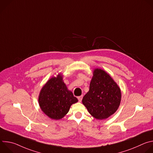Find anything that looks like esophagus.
I'll use <instances>...</instances> for the list:
<instances>
[{
    "mask_svg": "<svg viewBox=\"0 0 153 153\" xmlns=\"http://www.w3.org/2000/svg\"><path fill=\"white\" fill-rule=\"evenodd\" d=\"M82 98H83V96H79V97H77V99H78V100H79V102H81V101H82Z\"/></svg>",
    "mask_w": 153,
    "mask_h": 153,
    "instance_id": "34e87169",
    "label": "esophagus"
}]
</instances>
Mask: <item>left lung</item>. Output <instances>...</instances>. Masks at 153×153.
Returning <instances> with one entry per match:
<instances>
[{"label": "left lung", "instance_id": "1", "mask_svg": "<svg viewBox=\"0 0 153 153\" xmlns=\"http://www.w3.org/2000/svg\"><path fill=\"white\" fill-rule=\"evenodd\" d=\"M120 87L110 75L100 68H95L90 90L82 103L94 118L103 120L115 113L121 102Z\"/></svg>", "mask_w": 153, "mask_h": 153}]
</instances>
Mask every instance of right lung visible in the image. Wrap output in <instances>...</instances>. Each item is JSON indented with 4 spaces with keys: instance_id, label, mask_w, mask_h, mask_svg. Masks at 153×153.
<instances>
[{
    "instance_id": "add662e5",
    "label": "right lung",
    "mask_w": 153,
    "mask_h": 153,
    "mask_svg": "<svg viewBox=\"0 0 153 153\" xmlns=\"http://www.w3.org/2000/svg\"><path fill=\"white\" fill-rule=\"evenodd\" d=\"M38 101L43 113L51 119L60 120L68 113L71 106L78 100L64 83L63 75L59 73L43 86Z\"/></svg>"
}]
</instances>
